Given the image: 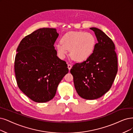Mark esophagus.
I'll return each instance as SVG.
<instances>
[{
    "instance_id": "1",
    "label": "esophagus",
    "mask_w": 133,
    "mask_h": 133,
    "mask_svg": "<svg viewBox=\"0 0 133 133\" xmlns=\"http://www.w3.org/2000/svg\"><path fill=\"white\" fill-rule=\"evenodd\" d=\"M68 69H69V70H70V69L71 68H72V65H71V64H69V63H68Z\"/></svg>"
}]
</instances>
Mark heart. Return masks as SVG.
Here are the masks:
<instances>
[{
	"instance_id": "1",
	"label": "heart",
	"mask_w": 133,
	"mask_h": 133,
	"mask_svg": "<svg viewBox=\"0 0 133 133\" xmlns=\"http://www.w3.org/2000/svg\"><path fill=\"white\" fill-rule=\"evenodd\" d=\"M96 45L95 37L90 33L72 31L64 35L61 43L55 47L61 58H64L70 50V56L77 62H83L89 58L94 51Z\"/></svg>"
}]
</instances>
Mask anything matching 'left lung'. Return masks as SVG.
I'll return each mask as SVG.
<instances>
[{
    "mask_svg": "<svg viewBox=\"0 0 133 133\" xmlns=\"http://www.w3.org/2000/svg\"><path fill=\"white\" fill-rule=\"evenodd\" d=\"M90 29L97 41L94 51L85 61L75 64L70 72L78 94L84 99L94 100L110 89L118 71V63L113 41L100 29Z\"/></svg>",
    "mask_w": 133,
    "mask_h": 133,
    "instance_id": "8db88e82",
    "label": "left lung"
}]
</instances>
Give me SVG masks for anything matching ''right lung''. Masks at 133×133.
<instances>
[{
    "label": "right lung",
    "instance_id": "obj_1",
    "mask_svg": "<svg viewBox=\"0 0 133 133\" xmlns=\"http://www.w3.org/2000/svg\"><path fill=\"white\" fill-rule=\"evenodd\" d=\"M55 28L38 29L26 36L17 48L15 72L18 88L33 101L46 102L55 96L68 72L66 62L57 56Z\"/></svg>",
    "mask_w": 133,
    "mask_h": 133
}]
</instances>
